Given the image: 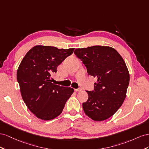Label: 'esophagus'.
Here are the masks:
<instances>
[{
    "label": "esophagus",
    "mask_w": 149,
    "mask_h": 149,
    "mask_svg": "<svg viewBox=\"0 0 149 149\" xmlns=\"http://www.w3.org/2000/svg\"><path fill=\"white\" fill-rule=\"evenodd\" d=\"M74 90H75V91H76V92H80V91H82V88H79L74 89Z\"/></svg>",
    "instance_id": "esophagus-1"
}]
</instances>
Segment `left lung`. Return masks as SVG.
<instances>
[{"label":"left lung","mask_w":149,"mask_h":149,"mask_svg":"<svg viewBox=\"0 0 149 149\" xmlns=\"http://www.w3.org/2000/svg\"><path fill=\"white\" fill-rule=\"evenodd\" d=\"M74 54L87 67L88 75L97 78L94 91H86L84 111L95 121L112 116L125 99L130 75L127 65L117 51L109 46L95 45L77 49Z\"/></svg>","instance_id":"1"}]
</instances>
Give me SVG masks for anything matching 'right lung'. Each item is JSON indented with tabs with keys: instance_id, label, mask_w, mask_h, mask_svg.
<instances>
[{
	"instance_id": "1",
	"label": "right lung",
	"mask_w": 149,
	"mask_h": 149,
	"mask_svg": "<svg viewBox=\"0 0 149 149\" xmlns=\"http://www.w3.org/2000/svg\"><path fill=\"white\" fill-rule=\"evenodd\" d=\"M74 49L36 45L20 63L17 79L21 95L30 111L40 119L50 120L58 116L74 91L55 84L51 77Z\"/></svg>"
}]
</instances>
